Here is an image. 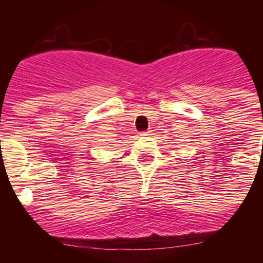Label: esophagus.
I'll use <instances>...</instances> for the list:
<instances>
[{
	"label": "esophagus",
	"instance_id": "obj_1",
	"mask_svg": "<svg viewBox=\"0 0 263 263\" xmlns=\"http://www.w3.org/2000/svg\"><path fill=\"white\" fill-rule=\"evenodd\" d=\"M140 136H142V137H147V136H149V132H146V131L140 132Z\"/></svg>",
	"mask_w": 263,
	"mask_h": 263
}]
</instances>
